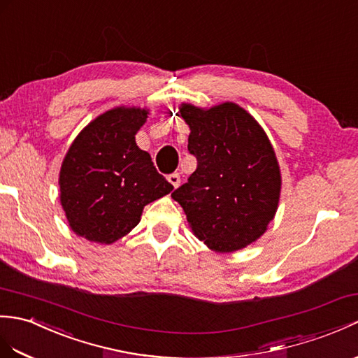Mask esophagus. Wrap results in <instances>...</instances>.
<instances>
[{"label": "esophagus", "mask_w": 358, "mask_h": 358, "mask_svg": "<svg viewBox=\"0 0 358 358\" xmlns=\"http://www.w3.org/2000/svg\"><path fill=\"white\" fill-rule=\"evenodd\" d=\"M168 181L171 182V185L173 186V187H178L180 186V181H181V178H180V173H171V176L168 177Z\"/></svg>", "instance_id": "esophagus-1"}]
</instances>
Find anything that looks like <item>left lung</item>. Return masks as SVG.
<instances>
[{
	"mask_svg": "<svg viewBox=\"0 0 358 358\" xmlns=\"http://www.w3.org/2000/svg\"><path fill=\"white\" fill-rule=\"evenodd\" d=\"M180 115L190 128L187 149L198 166L172 198L210 250H241L259 239L276 215L282 187L276 152L238 103H181Z\"/></svg>",
	"mask_w": 358,
	"mask_h": 358,
	"instance_id": "left-lung-1",
	"label": "left lung"
}]
</instances>
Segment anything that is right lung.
Returning a JSON list of instances; mask_svg holds the SVG:
<instances>
[{
	"label": "right lung",
	"instance_id": "obj_1",
	"mask_svg": "<svg viewBox=\"0 0 358 358\" xmlns=\"http://www.w3.org/2000/svg\"><path fill=\"white\" fill-rule=\"evenodd\" d=\"M148 108L115 106L74 138L59 172L61 206L70 229L91 243L113 244L140 222L143 207L173 186L136 143Z\"/></svg>",
	"mask_w": 358,
	"mask_h": 358
}]
</instances>
